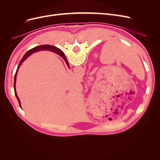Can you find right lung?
<instances>
[{"instance_id":"right-lung-1","label":"right lung","mask_w":160,"mask_h":160,"mask_svg":"<svg viewBox=\"0 0 160 160\" xmlns=\"http://www.w3.org/2000/svg\"><path fill=\"white\" fill-rule=\"evenodd\" d=\"M40 50H41V51H42V50H48V51H52V52H54L57 53V54L60 55L62 58H63V59H65V61H66L67 65H69L68 62H67V59L65 58V55H64V54H63V52H62V51H61L59 49H58V48H57V47H56L52 46V45H40V46L35 47L32 48V49H30L29 51H28L25 53V55H24V56H23V57L22 58V59L21 60L20 62H19L18 66V67H17V71H16L15 75H14V93H15L16 98H17V99H18V103H19V105H20V107H21V102H20V101H19V99H18V98L17 97V93H16V89H15L16 77H17V71H18V68H19V67H20V65L22 64V62L24 61V60H25L28 56H29L31 54H32V53L35 52H37V51H40ZM61 52L62 53V54H61L62 53H60Z\"/></svg>"}]
</instances>
